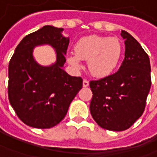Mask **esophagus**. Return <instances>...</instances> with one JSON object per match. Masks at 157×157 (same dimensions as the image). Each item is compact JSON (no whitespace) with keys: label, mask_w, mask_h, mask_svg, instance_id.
<instances>
[{"label":"esophagus","mask_w":157,"mask_h":157,"mask_svg":"<svg viewBox=\"0 0 157 157\" xmlns=\"http://www.w3.org/2000/svg\"><path fill=\"white\" fill-rule=\"evenodd\" d=\"M88 86H89V81L86 80V79H84V80H83V86H84V87H86Z\"/></svg>","instance_id":"1"}]
</instances>
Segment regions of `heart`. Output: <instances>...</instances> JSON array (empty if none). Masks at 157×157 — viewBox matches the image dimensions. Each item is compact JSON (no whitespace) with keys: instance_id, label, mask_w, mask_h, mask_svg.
<instances>
[{"instance_id":"b5f03b06","label":"heart","mask_w":157,"mask_h":157,"mask_svg":"<svg viewBox=\"0 0 157 157\" xmlns=\"http://www.w3.org/2000/svg\"><path fill=\"white\" fill-rule=\"evenodd\" d=\"M123 47L116 37L97 35L84 36L75 44V52L68 55L69 63L76 68L81 67V59L87 60L89 71L95 77L112 74L120 64Z\"/></svg>"}]
</instances>
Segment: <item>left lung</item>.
Masks as SVG:
<instances>
[{
    "label": "left lung",
    "mask_w": 157,
    "mask_h": 157,
    "mask_svg": "<svg viewBox=\"0 0 157 157\" xmlns=\"http://www.w3.org/2000/svg\"><path fill=\"white\" fill-rule=\"evenodd\" d=\"M125 58L116 72L90 81V112L97 124L111 131H123L142 116L151 86L148 54L130 34L121 30Z\"/></svg>",
    "instance_id": "left-lung-1"
}]
</instances>
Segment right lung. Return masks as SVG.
Here are the masks:
<instances>
[{"label":"right lung","instance_id":"1","mask_svg":"<svg viewBox=\"0 0 157 157\" xmlns=\"http://www.w3.org/2000/svg\"><path fill=\"white\" fill-rule=\"evenodd\" d=\"M63 30L46 25L29 34L15 48L9 61L10 105L21 121L32 128H51L57 125L82 88V78L70 76L62 69L69 45V38L61 34ZM40 44H50L56 49L54 65L44 67L34 61L33 49Z\"/></svg>","mask_w":157,"mask_h":157}]
</instances>
